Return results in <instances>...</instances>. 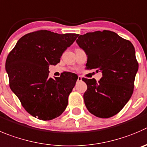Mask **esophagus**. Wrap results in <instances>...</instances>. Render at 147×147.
I'll use <instances>...</instances> for the list:
<instances>
[{"mask_svg":"<svg viewBox=\"0 0 147 147\" xmlns=\"http://www.w3.org/2000/svg\"><path fill=\"white\" fill-rule=\"evenodd\" d=\"M82 76H78V79H77L78 82H81V81H82Z\"/></svg>","mask_w":147,"mask_h":147,"instance_id":"1","label":"esophagus"}]
</instances>
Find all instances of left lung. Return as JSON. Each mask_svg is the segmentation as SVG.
<instances>
[{"label":"left lung","instance_id":"obj_1","mask_svg":"<svg viewBox=\"0 0 147 147\" xmlns=\"http://www.w3.org/2000/svg\"><path fill=\"white\" fill-rule=\"evenodd\" d=\"M76 43L87 56L86 69L102 74L99 82L83 78L87 85L84 100L95 116L107 118L119 113L131 97L139 69L132 43L111 31L77 35Z\"/></svg>","mask_w":147,"mask_h":147}]
</instances>
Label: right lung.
Returning <instances> with one entry per match:
<instances>
[{
    "mask_svg": "<svg viewBox=\"0 0 147 147\" xmlns=\"http://www.w3.org/2000/svg\"><path fill=\"white\" fill-rule=\"evenodd\" d=\"M77 35L47 30L29 33L18 40L8 54L5 71L10 88L33 117L50 121L66 108L78 76L68 72L53 79L49 77L48 68L60 62L63 53Z\"/></svg>",
    "mask_w": 147,
    "mask_h": 147,
    "instance_id": "right-lung-1",
    "label": "right lung"
}]
</instances>
